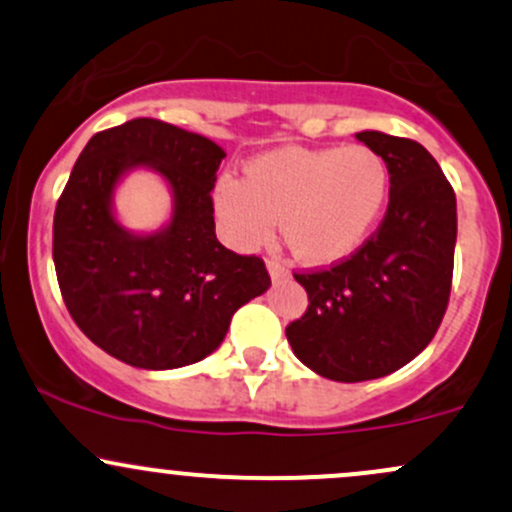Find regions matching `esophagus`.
<instances>
[{"instance_id": "1", "label": "esophagus", "mask_w": 512, "mask_h": 512, "mask_svg": "<svg viewBox=\"0 0 512 512\" xmlns=\"http://www.w3.org/2000/svg\"><path fill=\"white\" fill-rule=\"evenodd\" d=\"M267 272L272 276V281H281V279H289V269L284 264H279L276 260L267 262Z\"/></svg>"}]
</instances>
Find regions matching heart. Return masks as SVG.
Returning a JSON list of instances; mask_svg holds the SVG:
<instances>
[{"label":"heart","mask_w":512,"mask_h":512,"mask_svg":"<svg viewBox=\"0 0 512 512\" xmlns=\"http://www.w3.org/2000/svg\"><path fill=\"white\" fill-rule=\"evenodd\" d=\"M390 197V168L363 144L281 146L255 156L245 178L223 175L214 187L219 221L238 248L252 250L284 236L305 264L327 267L366 243Z\"/></svg>","instance_id":"heart-1"}]
</instances>
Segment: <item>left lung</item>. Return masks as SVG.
<instances>
[{"mask_svg": "<svg viewBox=\"0 0 512 512\" xmlns=\"http://www.w3.org/2000/svg\"><path fill=\"white\" fill-rule=\"evenodd\" d=\"M390 168V204L373 238L332 269L296 274L308 310L286 327L293 354L322 378L363 383L407 366L436 334L452 284L457 202L419 142L363 129Z\"/></svg>", "mask_w": 512, "mask_h": 512, "instance_id": "8db88e82", "label": "left lung"}]
</instances>
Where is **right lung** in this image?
Returning a JSON list of instances; mask_svg holds the SVG:
<instances>
[{
	"instance_id": "right-lung-1",
	"label": "right lung",
	"mask_w": 512,
	"mask_h": 512,
	"mask_svg": "<svg viewBox=\"0 0 512 512\" xmlns=\"http://www.w3.org/2000/svg\"><path fill=\"white\" fill-rule=\"evenodd\" d=\"M223 156L202 134L137 117L93 134L69 175L52 226L64 305L93 344L127 366L202 361L240 305L272 284L260 257L216 240L209 192ZM134 169H151L171 190V216L156 232L116 219V187Z\"/></svg>"
}]
</instances>
